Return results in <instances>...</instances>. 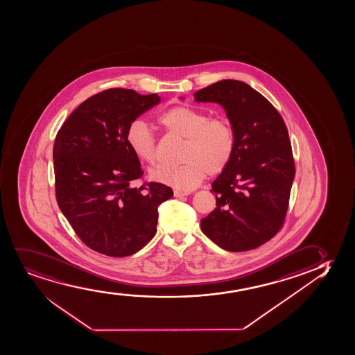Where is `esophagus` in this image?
I'll use <instances>...</instances> for the list:
<instances>
[{"label":"esophagus","mask_w":355,"mask_h":355,"mask_svg":"<svg viewBox=\"0 0 355 355\" xmlns=\"http://www.w3.org/2000/svg\"><path fill=\"white\" fill-rule=\"evenodd\" d=\"M189 193H191V192H182V191H178V189L174 191V196H175L176 198L184 197V196H189Z\"/></svg>","instance_id":"1"}]
</instances>
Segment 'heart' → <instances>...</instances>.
<instances>
[{
  "instance_id": "heart-1",
  "label": "heart",
  "mask_w": 355,
  "mask_h": 355,
  "mask_svg": "<svg viewBox=\"0 0 355 355\" xmlns=\"http://www.w3.org/2000/svg\"><path fill=\"white\" fill-rule=\"evenodd\" d=\"M166 132L186 139L180 166L159 164L150 171V178L178 191L189 192L204 178L225 171L235 153V132L227 117H210L200 109L178 105L158 117ZM126 140L140 161H156V140L148 125L135 120L127 128Z\"/></svg>"
}]
</instances>
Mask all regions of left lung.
Here are the masks:
<instances>
[{
  "instance_id": "left-lung-1",
  "label": "left lung",
  "mask_w": 355,
  "mask_h": 355,
  "mask_svg": "<svg viewBox=\"0 0 355 355\" xmlns=\"http://www.w3.org/2000/svg\"><path fill=\"white\" fill-rule=\"evenodd\" d=\"M193 96L225 109L236 139L232 161L212 182L217 207L200 220L202 233L225 251L253 250L279 232L287 214L295 175L287 127L243 81H217Z\"/></svg>"
}]
</instances>
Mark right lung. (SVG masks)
<instances>
[{
	"label": "right lung",
	"instance_id": "1",
	"mask_svg": "<svg viewBox=\"0 0 355 355\" xmlns=\"http://www.w3.org/2000/svg\"><path fill=\"white\" fill-rule=\"evenodd\" d=\"M159 102L157 94L109 89L83 102L56 135L60 210L81 241L105 256H130L143 248L157 230L158 207L173 197L166 184H130L143 171L127 144V128Z\"/></svg>",
	"mask_w": 355,
	"mask_h": 355
}]
</instances>
